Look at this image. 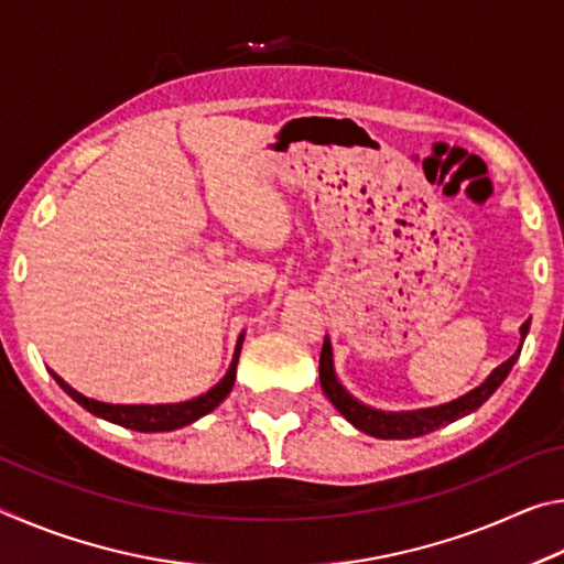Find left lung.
Wrapping results in <instances>:
<instances>
[{
  "mask_svg": "<svg viewBox=\"0 0 564 564\" xmlns=\"http://www.w3.org/2000/svg\"><path fill=\"white\" fill-rule=\"evenodd\" d=\"M530 330V321L522 323L520 328V348H522V340L528 336ZM520 348L518 352H512V356L492 370V373L485 378V383H480L477 388H473L470 393H465L463 398L451 400V403L445 405H437V408H423V410H408V413H386V410H376V408H368L362 405L360 400L352 398L346 388L340 386V380L336 376V368H333V348H330V340L326 336L323 340V350H321V388L326 398L330 400L333 405H336L338 413L348 420L350 425H356L358 431L380 437V441H408V437H417V435H425V433H433L437 427H443L447 423H453L457 417H465L470 415L473 410L480 408L485 400H488L495 390L500 388V383L514 366V360L520 356Z\"/></svg>",
  "mask_w": 564,
  "mask_h": 564,
  "instance_id": "left-lung-1",
  "label": "left lung"
}]
</instances>
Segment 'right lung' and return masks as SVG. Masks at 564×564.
Returning a JSON list of instances; mask_svg holds the SVG:
<instances>
[{"label":"right lung","mask_w":564,"mask_h":564,"mask_svg":"<svg viewBox=\"0 0 564 564\" xmlns=\"http://www.w3.org/2000/svg\"><path fill=\"white\" fill-rule=\"evenodd\" d=\"M238 352H241V348L236 350V356L231 360V368H228V373L224 376L221 383H216L204 395L184 400V403H166V405H113V403H101V400H94V398L76 393V390L69 383H64L59 376H54V378L59 380L64 393H69L76 400V403H79L82 408H87L91 415L109 420V423H117L121 427H129V431L166 433V431H176V427H184L188 423H194V420L208 415L216 405L224 403V398L231 393L234 380H236Z\"/></svg>","instance_id":"right-lung-1"}]
</instances>
